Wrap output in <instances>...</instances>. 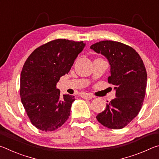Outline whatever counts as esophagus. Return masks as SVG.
Wrapping results in <instances>:
<instances>
[{"mask_svg":"<svg viewBox=\"0 0 159 159\" xmlns=\"http://www.w3.org/2000/svg\"><path fill=\"white\" fill-rule=\"evenodd\" d=\"M81 98H84V99H91L93 98V96L90 95V94L88 93H83L81 95Z\"/></svg>","mask_w":159,"mask_h":159,"instance_id":"obj_1","label":"esophagus"}]
</instances>
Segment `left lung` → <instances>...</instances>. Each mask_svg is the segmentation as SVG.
Wrapping results in <instances>:
<instances>
[{"mask_svg":"<svg viewBox=\"0 0 159 159\" xmlns=\"http://www.w3.org/2000/svg\"><path fill=\"white\" fill-rule=\"evenodd\" d=\"M110 65L108 82L114 86L116 98L107 102L97 120L110 129H121L137 116L146 93L147 75L143 61L133 48L121 43L103 41L90 46Z\"/></svg>","mask_w":159,"mask_h":159,"instance_id":"1","label":"left lung"}]
</instances>
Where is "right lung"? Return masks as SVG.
Returning <instances> with one entry per match:
<instances>
[{
  "label": "right lung",
  "instance_id": "1",
  "mask_svg": "<svg viewBox=\"0 0 159 159\" xmlns=\"http://www.w3.org/2000/svg\"><path fill=\"white\" fill-rule=\"evenodd\" d=\"M85 46L83 41L54 40L36 48L26 60L20 76V97L36 128L55 130L69 118L74 96H61L56 85Z\"/></svg>",
  "mask_w": 159,
  "mask_h": 159
}]
</instances>
